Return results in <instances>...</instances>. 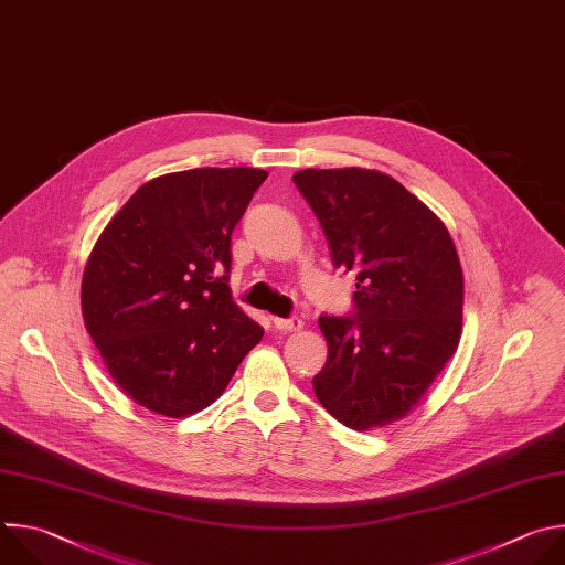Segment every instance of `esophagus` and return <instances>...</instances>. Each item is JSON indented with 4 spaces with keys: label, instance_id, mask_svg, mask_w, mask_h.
I'll list each match as a JSON object with an SVG mask.
<instances>
[{
    "label": "esophagus",
    "instance_id": "34e87169",
    "mask_svg": "<svg viewBox=\"0 0 565 565\" xmlns=\"http://www.w3.org/2000/svg\"><path fill=\"white\" fill-rule=\"evenodd\" d=\"M271 322H274V327L280 329V331H298V329H302V320H300L298 316H289V318H278V316H274Z\"/></svg>",
    "mask_w": 565,
    "mask_h": 565
}]
</instances>
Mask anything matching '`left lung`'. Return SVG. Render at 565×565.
Segmentation results:
<instances>
[{"instance_id": "obj_1", "label": "left lung", "mask_w": 565, "mask_h": 565, "mask_svg": "<svg viewBox=\"0 0 565 565\" xmlns=\"http://www.w3.org/2000/svg\"><path fill=\"white\" fill-rule=\"evenodd\" d=\"M335 269L356 274L354 311L318 318L320 405L352 429L403 418L459 348L463 271L445 224L401 182L367 169L294 173Z\"/></svg>"}]
</instances>
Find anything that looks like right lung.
I'll return each mask as SVG.
<instances>
[{
    "label": "right lung",
    "instance_id": "add662e5",
    "mask_svg": "<svg viewBox=\"0 0 565 565\" xmlns=\"http://www.w3.org/2000/svg\"><path fill=\"white\" fill-rule=\"evenodd\" d=\"M267 171L189 169L142 184L97 238L82 313L122 392L162 416L211 405L263 327L232 298V234Z\"/></svg>",
    "mask_w": 565,
    "mask_h": 565
}]
</instances>
